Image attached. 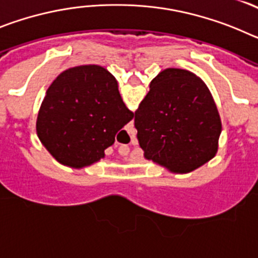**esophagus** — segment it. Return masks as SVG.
Masks as SVG:
<instances>
[{
  "mask_svg": "<svg viewBox=\"0 0 258 258\" xmlns=\"http://www.w3.org/2000/svg\"><path fill=\"white\" fill-rule=\"evenodd\" d=\"M118 152H120V155H122V156H126V155L129 154V147H121V149L118 150Z\"/></svg>",
  "mask_w": 258,
  "mask_h": 258,
  "instance_id": "1",
  "label": "esophagus"
}]
</instances>
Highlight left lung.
I'll return each instance as SVG.
<instances>
[{
    "label": "left lung",
    "instance_id": "8db88e82",
    "mask_svg": "<svg viewBox=\"0 0 258 258\" xmlns=\"http://www.w3.org/2000/svg\"><path fill=\"white\" fill-rule=\"evenodd\" d=\"M134 126L146 160L186 174L212 160L222 131L206 83L181 68L161 71L136 111Z\"/></svg>",
    "mask_w": 258,
    "mask_h": 258
}]
</instances>
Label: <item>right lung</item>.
<instances>
[{
    "instance_id": "1",
    "label": "right lung",
    "mask_w": 258,
    "mask_h": 258,
    "mask_svg": "<svg viewBox=\"0 0 258 258\" xmlns=\"http://www.w3.org/2000/svg\"><path fill=\"white\" fill-rule=\"evenodd\" d=\"M134 113L106 68L84 64L63 71L46 90L36 132L58 163L81 169L104 157V150Z\"/></svg>"
}]
</instances>
